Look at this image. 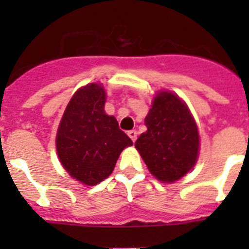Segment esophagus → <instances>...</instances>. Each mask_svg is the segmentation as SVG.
Instances as JSON below:
<instances>
[{
    "mask_svg": "<svg viewBox=\"0 0 249 249\" xmlns=\"http://www.w3.org/2000/svg\"><path fill=\"white\" fill-rule=\"evenodd\" d=\"M127 135H129L130 139L132 140V142H135V141L137 140V131H136V130H130V131L127 132Z\"/></svg>",
    "mask_w": 249,
    "mask_h": 249,
    "instance_id": "34e87169",
    "label": "esophagus"
}]
</instances>
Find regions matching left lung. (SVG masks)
I'll return each mask as SVG.
<instances>
[{"mask_svg":"<svg viewBox=\"0 0 249 249\" xmlns=\"http://www.w3.org/2000/svg\"><path fill=\"white\" fill-rule=\"evenodd\" d=\"M147 131L135 147L157 179L173 183L195 166L200 137L187 105L176 94L161 90L155 95L144 119Z\"/></svg>","mask_w":249,"mask_h":249,"instance_id":"obj_1","label":"left lung"}]
</instances>
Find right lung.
<instances>
[{
	"label": "right lung",
	"mask_w": 249,
	"mask_h": 249,
	"mask_svg": "<svg viewBox=\"0 0 249 249\" xmlns=\"http://www.w3.org/2000/svg\"><path fill=\"white\" fill-rule=\"evenodd\" d=\"M106 91L91 83L70 100L56 134V152L64 169L85 185H96L113 172L123 149L132 141L117 119L105 112Z\"/></svg>",
	"instance_id": "1"
}]
</instances>
